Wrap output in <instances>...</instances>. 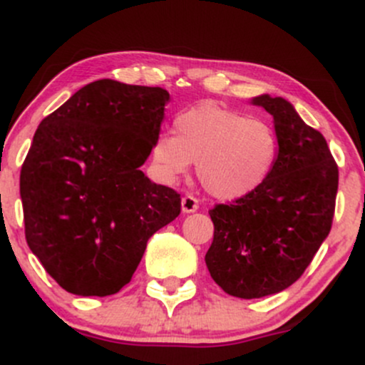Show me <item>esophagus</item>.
Segmentation results:
<instances>
[{
	"label": "esophagus",
	"mask_w": 365,
	"mask_h": 365,
	"mask_svg": "<svg viewBox=\"0 0 365 365\" xmlns=\"http://www.w3.org/2000/svg\"><path fill=\"white\" fill-rule=\"evenodd\" d=\"M199 209V200L194 195H185L182 199V211L183 212H195Z\"/></svg>",
	"instance_id": "1"
}]
</instances>
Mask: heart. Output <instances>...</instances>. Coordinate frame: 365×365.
Listing matches in <instances>:
<instances>
[{
  "mask_svg": "<svg viewBox=\"0 0 365 365\" xmlns=\"http://www.w3.org/2000/svg\"><path fill=\"white\" fill-rule=\"evenodd\" d=\"M278 153V135L267 121L202 103L178 113L173 137L159 135L150 159L161 182L177 183L195 163L197 178L209 195L238 200L267 182Z\"/></svg>",
  "mask_w": 365,
  "mask_h": 365,
  "instance_id": "b5f03b06",
  "label": "heart"
}]
</instances>
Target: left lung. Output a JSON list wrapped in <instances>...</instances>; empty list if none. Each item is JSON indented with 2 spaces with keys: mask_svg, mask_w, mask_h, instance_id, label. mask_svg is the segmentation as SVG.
<instances>
[{
  "mask_svg": "<svg viewBox=\"0 0 365 365\" xmlns=\"http://www.w3.org/2000/svg\"><path fill=\"white\" fill-rule=\"evenodd\" d=\"M273 116L279 153L267 182L244 199L209 211L215 238L206 254L211 278L228 295L261 299L304 274L329 235L338 166L326 139L287 99L257 96Z\"/></svg>",
  "mask_w": 365,
  "mask_h": 365,
  "instance_id": "left-lung-1",
  "label": "left lung"
}]
</instances>
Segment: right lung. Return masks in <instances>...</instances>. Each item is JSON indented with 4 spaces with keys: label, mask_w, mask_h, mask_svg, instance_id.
I'll list each match as a JSON object with an SVG mask.
<instances>
[{
    "label": "right lung",
    "mask_w": 365,
    "mask_h": 365,
    "mask_svg": "<svg viewBox=\"0 0 365 365\" xmlns=\"http://www.w3.org/2000/svg\"><path fill=\"white\" fill-rule=\"evenodd\" d=\"M168 101L161 87L103 78L37 127L20 171L25 238L63 290L120 292L149 238L180 215V194L139 170Z\"/></svg>",
    "instance_id": "right-lung-1"
}]
</instances>
